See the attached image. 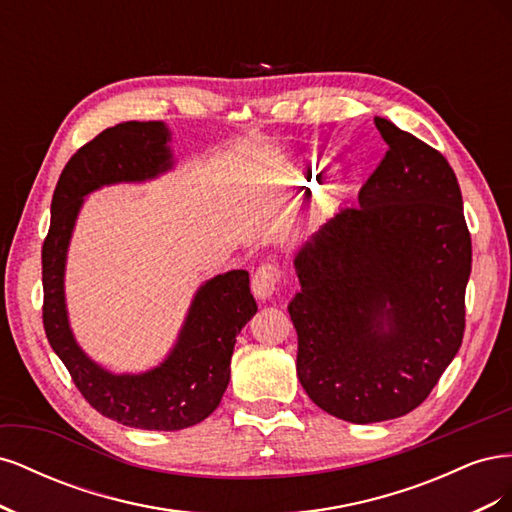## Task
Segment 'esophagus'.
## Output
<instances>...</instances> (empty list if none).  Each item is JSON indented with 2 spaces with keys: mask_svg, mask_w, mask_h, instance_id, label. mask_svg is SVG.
Returning a JSON list of instances; mask_svg holds the SVG:
<instances>
[{
  "mask_svg": "<svg viewBox=\"0 0 512 512\" xmlns=\"http://www.w3.org/2000/svg\"><path fill=\"white\" fill-rule=\"evenodd\" d=\"M282 271L275 262H262L252 275V292L258 299H269L271 294L280 288Z\"/></svg>",
  "mask_w": 512,
  "mask_h": 512,
  "instance_id": "34e87169",
  "label": "esophagus"
}]
</instances>
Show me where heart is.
<instances>
[{
	"label": "heart",
	"instance_id": "heart-1",
	"mask_svg": "<svg viewBox=\"0 0 512 512\" xmlns=\"http://www.w3.org/2000/svg\"><path fill=\"white\" fill-rule=\"evenodd\" d=\"M294 183H297V185H307V188H312V185H314V173H312V170H303V173H299V177H294Z\"/></svg>",
	"mask_w": 512,
	"mask_h": 512
}]
</instances>
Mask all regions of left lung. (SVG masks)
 Returning <instances> with one entry per match:
<instances>
[{
	"label": "left lung",
	"instance_id": "obj_1",
	"mask_svg": "<svg viewBox=\"0 0 512 512\" xmlns=\"http://www.w3.org/2000/svg\"><path fill=\"white\" fill-rule=\"evenodd\" d=\"M389 151L297 252V376L318 408L380 423L418 408L466 329L472 241L451 164L374 117Z\"/></svg>",
	"mask_w": 512,
	"mask_h": 512
}]
</instances>
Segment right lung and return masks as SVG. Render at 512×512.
<instances>
[{"instance_id":"right-lung-1","label":"right lung","mask_w":512,"mask_h":512,"mask_svg":"<svg viewBox=\"0 0 512 512\" xmlns=\"http://www.w3.org/2000/svg\"><path fill=\"white\" fill-rule=\"evenodd\" d=\"M164 121H126L100 132L61 170L51 203V228L42 245V322L76 389L102 416L134 429L179 431L220 406L230 380L237 335L256 314L250 273L215 275L194 294L166 359L143 374H111L76 344L68 322L64 273L68 245L83 198L102 185L156 179L173 168Z\"/></svg>"}]
</instances>
